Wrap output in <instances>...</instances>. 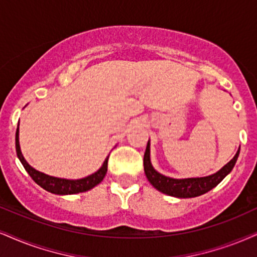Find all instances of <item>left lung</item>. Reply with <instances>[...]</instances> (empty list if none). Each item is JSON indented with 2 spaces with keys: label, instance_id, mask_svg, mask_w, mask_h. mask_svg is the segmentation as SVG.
Masks as SVG:
<instances>
[{
  "label": "left lung",
  "instance_id": "8db88e82",
  "mask_svg": "<svg viewBox=\"0 0 257 257\" xmlns=\"http://www.w3.org/2000/svg\"><path fill=\"white\" fill-rule=\"evenodd\" d=\"M239 150L237 151L235 157L225 164L219 172L210 176L205 177H192V179H172L160 174L154 169L150 162V143L148 142L147 150L144 154V172L148 180L150 181L157 191L164 193V194L176 196V198H194L201 194H205L212 188L223 181V179L229 174L232 168L235 167L237 158H238Z\"/></svg>",
  "mask_w": 257,
  "mask_h": 257
}]
</instances>
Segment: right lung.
<instances>
[{
	"label": "right lung",
	"mask_w": 257,
	"mask_h": 257,
	"mask_svg": "<svg viewBox=\"0 0 257 257\" xmlns=\"http://www.w3.org/2000/svg\"><path fill=\"white\" fill-rule=\"evenodd\" d=\"M15 148H17V154L19 160L21 161L22 166H24L26 172L30 174V176L37 182L41 188H44L47 192H51L53 194H76V193L87 192L89 189L94 188L95 186L99 185L102 181L104 175L107 173V166H108V157L104 160L102 167L97 170L96 173L91 174V175L84 177L80 180H65L58 179V177H52L43 174L38 170L33 169L22 156L20 150V144H19V127L17 128V134H15Z\"/></svg>",
	"instance_id": "right-lung-1"
}]
</instances>
